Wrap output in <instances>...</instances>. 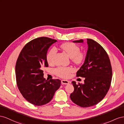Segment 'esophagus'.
<instances>
[{"label": "esophagus", "mask_w": 124, "mask_h": 124, "mask_svg": "<svg viewBox=\"0 0 124 124\" xmlns=\"http://www.w3.org/2000/svg\"><path fill=\"white\" fill-rule=\"evenodd\" d=\"M61 84L62 85H66V84H69V82L68 80H62Z\"/></svg>", "instance_id": "esophagus-1"}]
</instances>
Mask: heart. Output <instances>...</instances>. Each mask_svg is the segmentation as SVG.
Segmentation results:
<instances>
[{"label":"heart","mask_w":124,"mask_h":124,"mask_svg":"<svg viewBox=\"0 0 124 124\" xmlns=\"http://www.w3.org/2000/svg\"><path fill=\"white\" fill-rule=\"evenodd\" d=\"M60 47L62 51L65 52L70 58H72V61L76 64H80L83 61L85 55L84 53L80 51V48L76 44L71 42H67L62 44ZM56 52V49L52 48L47 53L46 60L49 64H52L54 63ZM73 72L74 69L70 67H60L55 70L56 75L64 78L69 77L70 74Z\"/></svg>","instance_id":"1"}]
</instances>
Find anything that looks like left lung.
I'll use <instances>...</instances> for the list:
<instances>
[{
    "mask_svg": "<svg viewBox=\"0 0 124 124\" xmlns=\"http://www.w3.org/2000/svg\"><path fill=\"white\" fill-rule=\"evenodd\" d=\"M88 50L85 61L76 73L77 77H85L84 84H72L74 90L70 95L71 100L80 107L96 105L105 96L111 85L112 70L108 54L97 42L87 39ZM83 39L74 42H83Z\"/></svg>",
    "mask_w": 124,
    "mask_h": 124,
    "instance_id": "8db88e82",
    "label": "left lung"
}]
</instances>
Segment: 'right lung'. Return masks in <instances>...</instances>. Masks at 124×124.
<instances>
[{
    "instance_id": "right-lung-1",
    "label": "right lung",
    "mask_w": 124,
    "mask_h": 124,
    "mask_svg": "<svg viewBox=\"0 0 124 124\" xmlns=\"http://www.w3.org/2000/svg\"><path fill=\"white\" fill-rule=\"evenodd\" d=\"M56 41L46 37L35 38L25 45L17 59V87L23 97L35 105L48 103L61 86L60 79L46 80L42 70L48 66L46 60L48 49Z\"/></svg>"
}]
</instances>
